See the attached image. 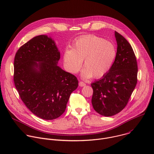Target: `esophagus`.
I'll use <instances>...</instances> for the list:
<instances>
[{
    "label": "esophagus",
    "instance_id": "34e87169",
    "mask_svg": "<svg viewBox=\"0 0 154 154\" xmlns=\"http://www.w3.org/2000/svg\"><path fill=\"white\" fill-rule=\"evenodd\" d=\"M79 86H85V85H86V83H84L83 82L80 81V82H79Z\"/></svg>",
    "mask_w": 154,
    "mask_h": 154
}]
</instances>
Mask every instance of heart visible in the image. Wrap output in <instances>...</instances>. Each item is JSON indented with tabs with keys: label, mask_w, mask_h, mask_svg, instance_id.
<instances>
[{
	"label": "heart",
	"mask_w": 154,
	"mask_h": 154,
	"mask_svg": "<svg viewBox=\"0 0 154 154\" xmlns=\"http://www.w3.org/2000/svg\"><path fill=\"white\" fill-rule=\"evenodd\" d=\"M116 55V48L113 42L97 36L86 35L77 39L71 49L65 51L63 61L69 72L77 74L83 60L82 77L88 79L93 76L97 79L110 70Z\"/></svg>",
	"instance_id": "obj_1"
}]
</instances>
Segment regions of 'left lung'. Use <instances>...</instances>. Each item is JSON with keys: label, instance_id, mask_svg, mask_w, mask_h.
Returning <instances> with one entry per match:
<instances>
[{"label": "left lung", "instance_id": "obj_1", "mask_svg": "<svg viewBox=\"0 0 154 154\" xmlns=\"http://www.w3.org/2000/svg\"><path fill=\"white\" fill-rule=\"evenodd\" d=\"M117 55L109 70L103 77L91 84V102L94 110L105 116H112L125 107L137 83L136 56L129 42L115 31Z\"/></svg>", "mask_w": 154, "mask_h": 154}]
</instances>
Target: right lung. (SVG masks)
Wrapping results in <instances>:
<instances>
[{
  "label": "right lung",
  "mask_w": 154,
  "mask_h": 154,
  "mask_svg": "<svg viewBox=\"0 0 154 154\" xmlns=\"http://www.w3.org/2000/svg\"><path fill=\"white\" fill-rule=\"evenodd\" d=\"M60 58L55 42L44 35L31 39L15 55L16 88L26 106L42 119L60 117L78 87L77 77L57 65Z\"/></svg>",
  "instance_id": "add662e5"
}]
</instances>
